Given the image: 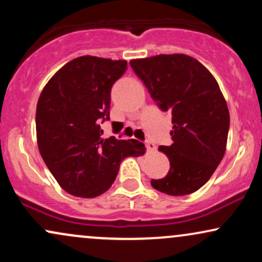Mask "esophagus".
<instances>
[{
    "instance_id": "34e87169",
    "label": "esophagus",
    "mask_w": 262,
    "mask_h": 262,
    "mask_svg": "<svg viewBox=\"0 0 262 262\" xmlns=\"http://www.w3.org/2000/svg\"><path fill=\"white\" fill-rule=\"evenodd\" d=\"M145 146H146V149H148V151H154L155 150V144L152 143V141H150V140H146L145 141Z\"/></svg>"
}]
</instances>
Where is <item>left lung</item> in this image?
Here are the masks:
<instances>
[{
	"mask_svg": "<svg viewBox=\"0 0 262 262\" xmlns=\"http://www.w3.org/2000/svg\"><path fill=\"white\" fill-rule=\"evenodd\" d=\"M161 111L171 112L170 146H159L170 160L164 179L151 186L170 196L196 192L210 179L227 148L230 117L213 75L185 54H161L129 61Z\"/></svg>",
	"mask_w": 262,
	"mask_h": 262,
	"instance_id": "left-lung-1",
	"label": "left lung"
}]
</instances>
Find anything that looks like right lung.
Segmentation results:
<instances>
[{"label": "right lung", "instance_id": "1", "mask_svg": "<svg viewBox=\"0 0 262 262\" xmlns=\"http://www.w3.org/2000/svg\"><path fill=\"white\" fill-rule=\"evenodd\" d=\"M125 70V60L80 56L62 66L39 96V151L60 187L73 196L104 193L121 162L145 152L135 139L102 138L101 123L110 121L111 89Z\"/></svg>", "mask_w": 262, "mask_h": 262}]
</instances>
